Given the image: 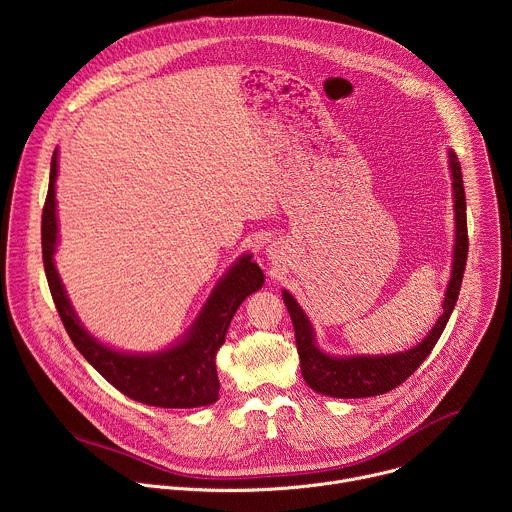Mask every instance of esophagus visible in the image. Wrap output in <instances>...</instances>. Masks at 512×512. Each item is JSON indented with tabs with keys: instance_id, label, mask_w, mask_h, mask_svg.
<instances>
[{
	"instance_id": "obj_1",
	"label": "esophagus",
	"mask_w": 512,
	"mask_h": 512,
	"mask_svg": "<svg viewBox=\"0 0 512 512\" xmlns=\"http://www.w3.org/2000/svg\"><path fill=\"white\" fill-rule=\"evenodd\" d=\"M277 253H279L277 247H271V249H269V257H271V259H277Z\"/></svg>"
}]
</instances>
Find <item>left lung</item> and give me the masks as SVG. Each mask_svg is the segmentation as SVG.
<instances>
[{"label": "left lung", "instance_id": "left-lung-1", "mask_svg": "<svg viewBox=\"0 0 512 512\" xmlns=\"http://www.w3.org/2000/svg\"><path fill=\"white\" fill-rule=\"evenodd\" d=\"M450 172H452V194H454V212H456V243H454V263L452 275L446 287L444 314L437 318L429 334L413 348L395 352V354H352V356H332L322 352L316 346V334L306 312L300 308L296 298L289 291H281L283 302L287 306L291 324L296 330V344L300 354V367L304 381L322 395L338 399H360L383 395L403 381H407L419 364L429 356L433 346L440 340L462 287V277L468 259V227H466V192L462 180V168L458 156L450 150Z\"/></svg>", "mask_w": 512, "mask_h": 512}]
</instances>
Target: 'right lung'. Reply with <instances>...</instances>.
Listing matches in <instances>:
<instances>
[{
	"label": "right lung",
	"instance_id": "obj_1",
	"mask_svg": "<svg viewBox=\"0 0 512 512\" xmlns=\"http://www.w3.org/2000/svg\"><path fill=\"white\" fill-rule=\"evenodd\" d=\"M56 176L58 150H54L52 156L48 194L42 210V259L54 306L72 344L99 375L137 403L164 409L212 405L218 399V389H221L214 362L216 352L223 346L229 324L239 306L253 291L261 289L265 281L261 267L251 261L253 255L247 253L239 257L235 265L218 279L198 318L174 346L150 354L115 350L83 328L54 267L58 243Z\"/></svg>",
	"mask_w": 512,
	"mask_h": 512
}]
</instances>
